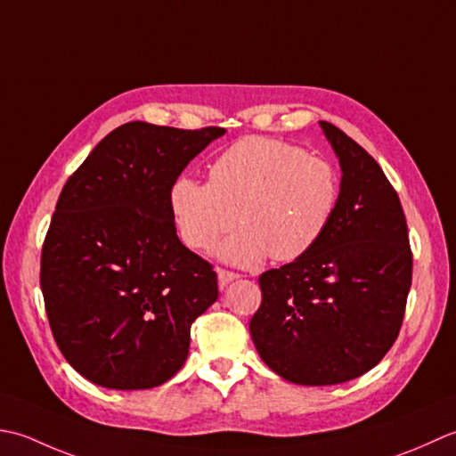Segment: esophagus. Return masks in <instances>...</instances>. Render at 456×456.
Masks as SVG:
<instances>
[{"instance_id":"esophagus-1","label":"esophagus","mask_w":456,"mask_h":456,"mask_svg":"<svg viewBox=\"0 0 456 456\" xmlns=\"http://www.w3.org/2000/svg\"><path fill=\"white\" fill-rule=\"evenodd\" d=\"M216 275H218V287H220V289H224L228 283H232V281L238 280V277H240L234 272H228V269H216Z\"/></svg>"}]
</instances>
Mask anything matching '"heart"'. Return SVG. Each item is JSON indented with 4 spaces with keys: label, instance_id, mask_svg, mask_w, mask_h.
I'll return each instance as SVG.
<instances>
[{
    "label": "heart",
    "instance_id": "1",
    "mask_svg": "<svg viewBox=\"0 0 456 456\" xmlns=\"http://www.w3.org/2000/svg\"><path fill=\"white\" fill-rule=\"evenodd\" d=\"M340 183L332 165L281 139H240L210 167V183L179 176L169 207L181 240L208 249L236 224L218 248L234 265H256L272 254L293 262L317 246L338 207Z\"/></svg>",
    "mask_w": 456,
    "mask_h": 456
}]
</instances>
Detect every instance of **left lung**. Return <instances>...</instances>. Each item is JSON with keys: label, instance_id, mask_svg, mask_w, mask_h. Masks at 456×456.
<instances>
[{"label": "left lung", "instance_id": "1", "mask_svg": "<svg viewBox=\"0 0 456 456\" xmlns=\"http://www.w3.org/2000/svg\"><path fill=\"white\" fill-rule=\"evenodd\" d=\"M340 165V197L317 246L259 275L249 321L259 358L287 382L334 386L374 368L399 334L411 249L397 192L345 132L319 122Z\"/></svg>", "mask_w": 456, "mask_h": 456}]
</instances>
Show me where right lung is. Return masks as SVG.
I'll return each instance as SVG.
<instances>
[{
    "label": "right lung",
    "mask_w": 456,
    "mask_h": 456,
    "mask_svg": "<svg viewBox=\"0 0 456 456\" xmlns=\"http://www.w3.org/2000/svg\"><path fill=\"white\" fill-rule=\"evenodd\" d=\"M224 127H116L64 184L41 291L69 364L108 389H150L184 364L191 324L218 299L212 265L176 236L169 192Z\"/></svg>",
    "instance_id": "obj_1"
}]
</instances>
